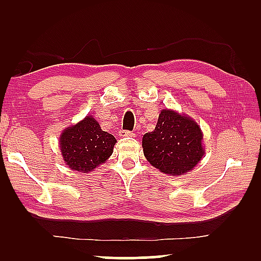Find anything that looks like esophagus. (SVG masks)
Segmentation results:
<instances>
[{
    "label": "esophagus",
    "mask_w": 261,
    "mask_h": 261,
    "mask_svg": "<svg viewBox=\"0 0 261 261\" xmlns=\"http://www.w3.org/2000/svg\"><path fill=\"white\" fill-rule=\"evenodd\" d=\"M118 135L120 137H130V136H134V132L129 130H119Z\"/></svg>",
    "instance_id": "34e87169"
}]
</instances>
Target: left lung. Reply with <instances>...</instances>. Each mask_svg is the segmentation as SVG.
Here are the masks:
<instances>
[{
    "label": "left lung",
    "mask_w": 261,
    "mask_h": 261,
    "mask_svg": "<svg viewBox=\"0 0 261 261\" xmlns=\"http://www.w3.org/2000/svg\"><path fill=\"white\" fill-rule=\"evenodd\" d=\"M202 132L188 117L170 110L159 116L155 130L143 136V151L146 160L162 172L176 176L196 166L203 156Z\"/></svg>",
    "instance_id": "left-lung-1"
}]
</instances>
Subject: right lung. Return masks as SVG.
<instances>
[{
    "label": "right lung",
    "instance_id": "add662e5",
    "mask_svg": "<svg viewBox=\"0 0 261 261\" xmlns=\"http://www.w3.org/2000/svg\"><path fill=\"white\" fill-rule=\"evenodd\" d=\"M116 138L102 131L91 116L68 127L60 137V150L67 166L76 171L89 172L105 162L112 153Z\"/></svg>",
    "mask_w": 261,
    "mask_h": 261
}]
</instances>
